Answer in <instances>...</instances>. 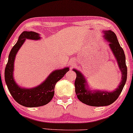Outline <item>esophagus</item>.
<instances>
[{
  "instance_id": "esophagus-1",
  "label": "esophagus",
  "mask_w": 133,
  "mask_h": 133,
  "mask_svg": "<svg viewBox=\"0 0 133 133\" xmlns=\"http://www.w3.org/2000/svg\"><path fill=\"white\" fill-rule=\"evenodd\" d=\"M75 65L76 63H75V61H71V65L72 66H74Z\"/></svg>"
}]
</instances>
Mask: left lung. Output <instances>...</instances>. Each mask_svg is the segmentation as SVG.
<instances>
[{
	"instance_id": "1",
	"label": "left lung",
	"mask_w": 133,
	"mask_h": 133,
	"mask_svg": "<svg viewBox=\"0 0 133 133\" xmlns=\"http://www.w3.org/2000/svg\"><path fill=\"white\" fill-rule=\"evenodd\" d=\"M104 33L105 39L109 42L110 48L118 62V66L122 71V78L118 87L114 92H93L89 90L86 87L85 79L81 73L76 70H73L76 73L75 86V92L77 98L82 103L91 106H104L111 104L118 98L127 81V67L126 65L125 56L123 49L120 46L114 32H112L111 30H108L105 31Z\"/></svg>"
}]
</instances>
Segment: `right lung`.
I'll use <instances>...</instances> for the list:
<instances>
[{
	"instance_id": "obj_1",
	"label": "right lung",
	"mask_w": 133,
	"mask_h": 133,
	"mask_svg": "<svg viewBox=\"0 0 133 133\" xmlns=\"http://www.w3.org/2000/svg\"><path fill=\"white\" fill-rule=\"evenodd\" d=\"M39 38L40 37L37 33L24 31L10 51L7 64L5 69V80L12 97L19 104L28 108L42 106L49 103L54 96L56 83L69 71L68 68L55 70L51 73L43 83L30 89H22L17 85L13 77L14 60L17 52L23 44L25 39Z\"/></svg>"
}]
</instances>
